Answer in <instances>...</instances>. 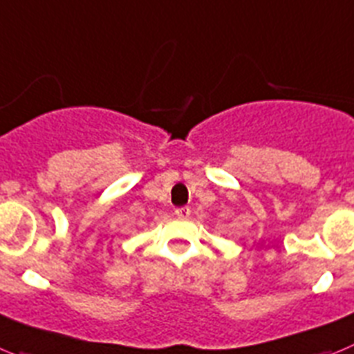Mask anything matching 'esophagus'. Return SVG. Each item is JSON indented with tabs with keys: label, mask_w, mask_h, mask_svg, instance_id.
<instances>
[{
	"label": "esophagus",
	"mask_w": 354,
	"mask_h": 354,
	"mask_svg": "<svg viewBox=\"0 0 354 354\" xmlns=\"http://www.w3.org/2000/svg\"><path fill=\"white\" fill-rule=\"evenodd\" d=\"M176 213L178 216H180V218H189L190 216V208L189 206H183V208H176Z\"/></svg>",
	"instance_id": "34e87169"
}]
</instances>
